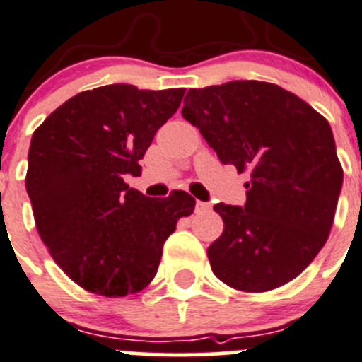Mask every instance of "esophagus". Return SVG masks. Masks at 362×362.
Masks as SVG:
<instances>
[{
	"label": "esophagus",
	"mask_w": 362,
	"mask_h": 362,
	"mask_svg": "<svg viewBox=\"0 0 362 362\" xmlns=\"http://www.w3.org/2000/svg\"><path fill=\"white\" fill-rule=\"evenodd\" d=\"M211 204H207V202H197V207H194V211H197V214H204V212H209L211 211Z\"/></svg>",
	"instance_id": "1"
}]
</instances>
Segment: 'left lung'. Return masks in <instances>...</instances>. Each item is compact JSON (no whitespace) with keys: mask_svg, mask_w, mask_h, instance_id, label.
Wrapping results in <instances>:
<instances>
[{"mask_svg":"<svg viewBox=\"0 0 362 362\" xmlns=\"http://www.w3.org/2000/svg\"><path fill=\"white\" fill-rule=\"evenodd\" d=\"M182 116L221 164L250 171L243 207L214 205L225 223L207 250L214 275L250 293L298 276L329 238L343 185L329 121L296 94L257 80L191 89Z\"/></svg>","mask_w":362,"mask_h":362,"instance_id":"8db88e82","label":"left lung"}]
</instances>
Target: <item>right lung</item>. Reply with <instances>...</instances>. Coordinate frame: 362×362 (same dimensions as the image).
Listing matches in <instances>:
<instances>
[{"instance_id":"add662e5","label":"right lung","mask_w":362,"mask_h":362,"mask_svg":"<svg viewBox=\"0 0 362 362\" xmlns=\"http://www.w3.org/2000/svg\"><path fill=\"white\" fill-rule=\"evenodd\" d=\"M184 89L112 83L69 98L33 132L26 192L40 239L71 280L101 296L134 295L153 280L162 246L191 216L185 191L148 198L124 182Z\"/></svg>"}]
</instances>
